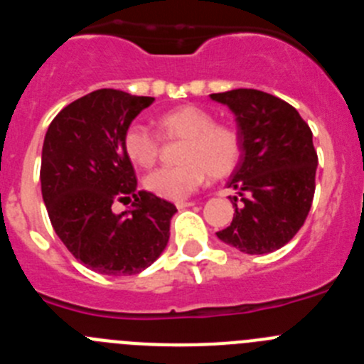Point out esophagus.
Returning <instances> with one entry per match:
<instances>
[{"mask_svg":"<svg viewBox=\"0 0 364 364\" xmlns=\"http://www.w3.org/2000/svg\"><path fill=\"white\" fill-rule=\"evenodd\" d=\"M195 204V202H191V200H178L176 202V208H178V210H184V208H189V205H193Z\"/></svg>","mask_w":364,"mask_h":364,"instance_id":"1","label":"esophagus"}]
</instances>
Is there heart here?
I'll return each instance as SVG.
<instances>
[{
	"label": "heart",
	"instance_id": "b5f03b06",
	"mask_svg": "<svg viewBox=\"0 0 364 364\" xmlns=\"http://www.w3.org/2000/svg\"><path fill=\"white\" fill-rule=\"evenodd\" d=\"M164 140H182L175 167H162L146 176L149 193L166 200H182L204 184L205 176L224 178L240 159V136L233 125L215 122L197 105H180L154 122ZM124 151L136 167H151L160 154L159 136L146 125L133 124L124 134Z\"/></svg>",
	"mask_w": 364,
	"mask_h": 364
}]
</instances>
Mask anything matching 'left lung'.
I'll list each match as a JSON object with an SVG mask.
<instances>
[{"instance_id": "8db88e82", "label": "left lung", "mask_w": 364, "mask_h": 364, "mask_svg": "<svg viewBox=\"0 0 364 364\" xmlns=\"http://www.w3.org/2000/svg\"><path fill=\"white\" fill-rule=\"evenodd\" d=\"M237 118L240 160L228 186L237 189L235 215L222 242L250 255L275 252L290 242L310 213L317 151L311 129L297 109L257 89L211 95Z\"/></svg>"}]
</instances>
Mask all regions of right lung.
<instances>
[{
  "instance_id": "1",
  "label": "right lung",
  "mask_w": 364,
  "mask_h": 364,
  "mask_svg": "<svg viewBox=\"0 0 364 364\" xmlns=\"http://www.w3.org/2000/svg\"><path fill=\"white\" fill-rule=\"evenodd\" d=\"M154 102L117 89H98L63 107L50 122L41 151V195L56 235L87 268L134 275L159 259L176 213L171 202L136 193L124 134ZM134 208L112 214V201Z\"/></svg>"
}]
</instances>
